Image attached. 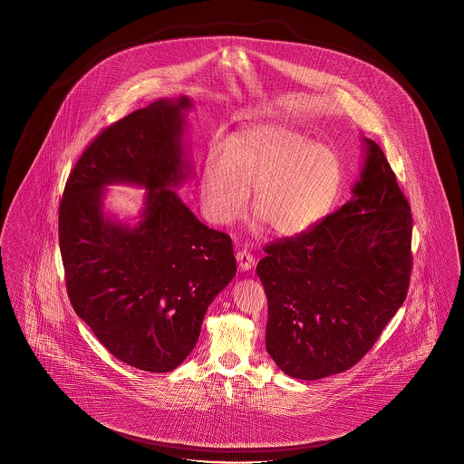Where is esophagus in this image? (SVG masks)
<instances>
[{"label": "esophagus", "mask_w": 464, "mask_h": 464, "mask_svg": "<svg viewBox=\"0 0 464 464\" xmlns=\"http://www.w3.org/2000/svg\"><path fill=\"white\" fill-rule=\"evenodd\" d=\"M237 260H238L239 270L241 272H246V270H250V268L255 266V256H253V253L250 250H246V248H241L237 253Z\"/></svg>", "instance_id": "esophagus-1"}]
</instances>
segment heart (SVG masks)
<instances>
[{
    "label": "heart",
    "instance_id": "1",
    "mask_svg": "<svg viewBox=\"0 0 464 464\" xmlns=\"http://www.w3.org/2000/svg\"><path fill=\"white\" fill-rule=\"evenodd\" d=\"M342 173L337 156L291 127L258 124L216 144L204 158L200 200L214 225H233L246 209L279 237H297L334 208Z\"/></svg>",
    "mask_w": 464,
    "mask_h": 464
}]
</instances>
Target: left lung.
Instances as JSON below:
<instances>
[{
    "mask_svg": "<svg viewBox=\"0 0 464 464\" xmlns=\"http://www.w3.org/2000/svg\"><path fill=\"white\" fill-rule=\"evenodd\" d=\"M351 200L295 238L266 246L256 274L268 303L266 345L282 372L314 381L357 364L407 297L411 212L380 146Z\"/></svg>",
    "mask_w": 464,
    "mask_h": 464,
    "instance_id": "obj_1",
    "label": "left lung"
}]
</instances>
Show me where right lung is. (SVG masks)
I'll use <instances>...</instances> for the list:
<instances>
[{
	"label": "right lung",
	"mask_w": 464,
	"mask_h": 464,
	"mask_svg": "<svg viewBox=\"0 0 464 464\" xmlns=\"http://www.w3.org/2000/svg\"><path fill=\"white\" fill-rule=\"evenodd\" d=\"M187 97L161 99L102 130L68 177L59 248L76 314L119 361L169 372L194 351L214 297L237 276L231 238L200 223L173 187L187 177ZM147 188L140 223L102 212L104 187Z\"/></svg>",
	"instance_id": "obj_1"
}]
</instances>
